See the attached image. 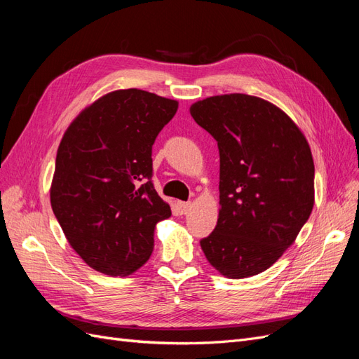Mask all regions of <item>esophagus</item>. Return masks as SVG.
Returning <instances> with one entry per match:
<instances>
[{"instance_id":"esophagus-1","label":"esophagus","mask_w":359,"mask_h":359,"mask_svg":"<svg viewBox=\"0 0 359 359\" xmlns=\"http://www.w3.org/2000/svg\"><path fill=\"white\" fill-rule=\"evenodd\" d=\"M177 206H178L180 214H187L190 211V208H191V203L190 202H178Z\"/></svg>"}]
</instances>
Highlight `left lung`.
I'll use <instances>...</instances> for the list:
<instances>
[{
  "label": "left lung",
  "mask_w": 359,
  "mask_h": 359,
  "mask_svg": "<svg viewBox=\"0 0 359 359\" xmlns=\"http://www.w3.org/2000/svg\"><path fill=\"white\" fill-rule=\"evenodd\" d=\"M219 145L220 211L201 247L227 278L264 273L297 240L314 205V163L299 127L248 94L212 95L190 106Z\"/></svg>",
  "instance_id": "8db88e82"
}]
</instances>
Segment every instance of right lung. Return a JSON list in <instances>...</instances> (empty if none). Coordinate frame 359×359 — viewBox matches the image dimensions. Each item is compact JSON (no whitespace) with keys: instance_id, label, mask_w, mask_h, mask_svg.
Segmentation results:
<instances>
[{"instance_id":"obj_1","label":"right lung","mask_w":359,"mask_h":359,"mask_svg":"<svg viewBox=\"0 0 359 359\" xmlns=\"http://www.w3.org/2000/svg\"><path fill=\"white\" fill-rule=\"evenodd\" d=\"M178 102L116 90L73 119L58 147L50 205L69 244L99 273L124 277L149 259L170 206L154 186L153 145Z\"/></svg>"}]
</instances>
